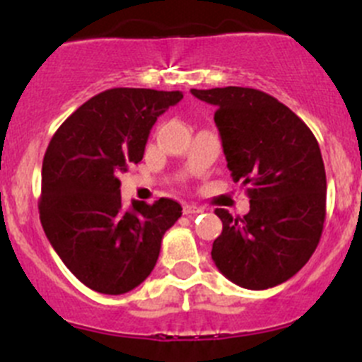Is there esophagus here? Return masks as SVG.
Returning <instances> with one entry per match:
<instances>
[{"label":"esophagus","mask_w":362,"mask_h":362,"mask_svg":"<svg viewBox=\"0 0 362 362\" xmlns=\"http://www.w3.org/2000/svg\"><path fill=\"white\" fill-rule=\"evenodd\" d=\"M182 212H184L185 216H194V214H202L203 209L196 205H184V210H182Z\"/></svg>","instance_id":"1"}]
</instances>
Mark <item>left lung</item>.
Listing matches in <instances>:
<instances>
[{"instance_id":"8db88e82","label":"left lung","mask_w":362,"mask_h":362,"mask_svg":"<svg viewBox=\"0 0 362 362\" xmlns=\"http://www.w3.org/2000/svg\"><path fill=\"white\" fill-rule=\"evenodd\" d=\"M216 106L228 170L249 185L244 217L216 209L223 231L212 259L242 288L265 290L297 274L320 242L325 168L317 138L290 107L255 88L191 90Z\"/></svg>"}]
</instances>
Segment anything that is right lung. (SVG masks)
I'll return each mask as SVG.
<instances>
[{
	"label": "right lung",
	"mask_w": 362,
	"mask_h": 362,
	"mask_svg": "<svg viewBox=\"0 0 362 362\" xmlns=\"http://www.w3.org/2000/svg\"><path fill=\"white\" fill-rule=\"evenodd\" d=\"M180 92L113 88L77 107L49 141L42 163L40 223L66 269L88 288L120 296L156 267L160 240L182 206L160 198L122 209L120 175L138 164L157 117Z\"/></svg>",
	"instance_id": "1"
}]
</instances>
